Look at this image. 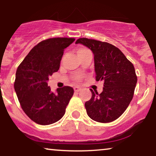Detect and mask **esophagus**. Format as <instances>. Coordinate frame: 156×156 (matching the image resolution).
I'll return each mask as SVG.
<instances>
[{"instance_id":"1","label":"esophagus","mask_w":156,"mask_h":156,"mask_svg":"<svg viewBox=\"0 0 156 156\" xmlns=\"http://www.w3.org/2000/svg\"><path fill=\"white\" fill-rule=\"evenodd\" d=\"M80 88H79V87H74V91H75V92H79V91H80Z\"/></svg>"}]
</instances>
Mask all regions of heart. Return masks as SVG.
Returning <instances> with one entry per match:
<instances>
[{"label": "heart", "instance_id": "obj_1", "mask_svg": "<svg viewBox=\"0 0 156 156\" xmlns=\"http://www.w3.org/2000/svg\"><path fill=\"white\" fill-rule=\"evenodd\" d=\"M89 50L87 49V48H84V47H81V48H79L78 49V51H77V53H78V55H81L83 53H85V52L88 51ZM80 78H81V76H80V75H76V77H75V79H76V80H77V81H79V80H80Z\"/></svg>", "mask_w": 156, "mask_h": 156}]
</instances>
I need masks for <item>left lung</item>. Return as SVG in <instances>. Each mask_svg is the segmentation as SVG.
I'll return each mask as SVG.
<instances>
[{"mask_svg":"<svg viewBox=\"0 0 156 156\" xmlns=\"http://www.w3.org/2000/svg\"><path fill=\"white\" fill-rule=\"evenodd\" d=\"M76 43L83 44L92 51L96 80L104 81L101 94L90 89L92 98L85 103L87 114L98 122L116 120L133 99L137 83L133 64L119 48L108 42L80 38Z\"/></svg>","mask_w":156,"mask_h":156,"instance_id":"1","label":"left lung"}]
</instances>
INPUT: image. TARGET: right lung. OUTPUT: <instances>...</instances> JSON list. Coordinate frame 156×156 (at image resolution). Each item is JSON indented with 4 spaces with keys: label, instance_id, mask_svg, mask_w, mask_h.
<instances>
[{
    "label": "right lung",
    "instance_id": "1",
    "mask_svg": "<svg viewBox=\"0 0 156 156\" xmlns=\"http://www.w3.org/2000/svg\"><path fill=\"white\" fill-rule=\"evenodd\" d=\"M74 41L67 37L42 41L17 67L14 83L16 94L23 112L37 124H53L65 114L74 90L65 86L53 93L47 81L59 69L64 49Z\"/></svg>",
    "mask_w": 156,
    "mask_h": 156
}]
</instances>
